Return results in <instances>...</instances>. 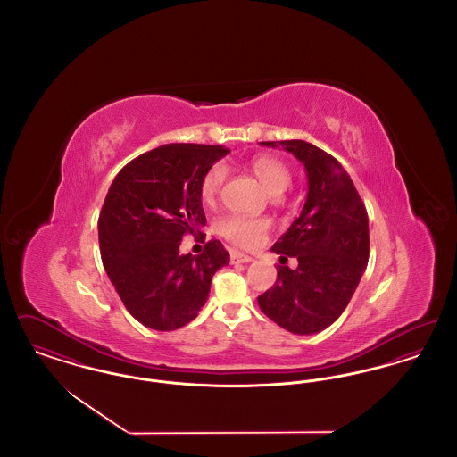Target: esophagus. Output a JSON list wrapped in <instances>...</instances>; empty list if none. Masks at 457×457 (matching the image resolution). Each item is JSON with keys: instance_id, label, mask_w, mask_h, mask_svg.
<instances>
[{"instance_id": "1", "label": "esophagus", "mask_w": 457, "mask_h": 457, "mask_svg": "<svg viewBox=\"0 0 457 457\" xmlns=\"http://www.w3.org/2000/svg\"><path fill=\"white\" fill-rule=\"evenodd\" d=\"M253 259L250 255H245V253H239V252H231V263H248Z\"/></svg>"}]
</instances>
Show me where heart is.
Returning a JSON list of instances; mask_svg holds the SVG:
<instances>
[{
	"instance_id": "b5f03b06",
	"label": "heart",
	"mask_w": 457,
	"mask_h": 457,
	"mask_svg": "<svg viewBox=\"0 0 457 457\" xmlns=\"http://www.w3.org/2000/svg\"><path fill=\"white\" fill-rule=\"evenodd\" d=\"M252 171L261 181L267 194L281 195L291 187V171L281 159L274 155H259L252 161ZM226 179V168L214 164L202 179L200 195L205 204H212L218 198ZM270 222L263 218H245L229 214L218 220V233L239 248H255L267 237Z\"/></svg>"
}]
</instances>
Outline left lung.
Instances as JSON below:
<instances>
[{
    "label": "left lung",
    "mask_w": 457,
    "mask_h": 457,
    "mask_svg": "<svg viewBox=\"0 0 457 457\" xmlns=\"http://www.w3.org/2000/svg\"><path fill=\"white\" fill-rule=\"evenodd\" d=\"M283 147L303 162L308 194L300 218L272 252L295 257L279 265L278 281L261 295L262 312L293 334H315L334 324L348 306L369 263V214L346 170L330 154L304 140L261 142Z\"/></svg>",
    "instance_id": "8db88e82"
}]
</instances>
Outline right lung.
Wrapping results in <instances>:
<instances>
[{
    "label": "right lung",
    "mask_w": 457,
    "mask_h": 457,
    "mask_svg": "<svg viewBox=\"0 0 457 457\" xmlns=\"http://www.w3.org/2000/svg\"><path fill=\"white\" fill-rule=\"evenodd\" d=\"M228 153L222 145H161L133 159L109 187L99 216L103 265L127 310L154 330L192 322L212 276L229 263L219 239L200 255L179 253L185 235H202L200 185Z\"/></svg>",
    "instance_id": "1"
}]
</instances>
